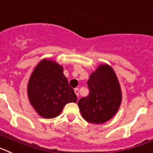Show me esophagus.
<instances>
[{
	"mask_svg": "<svg viewBox=\"0 0 153 153\" xmlns=\"http://www.w3.org/2000/svg\"><path fill=\"white\" fill-rule=\"evenodd\" d=\"M74 91H75V95L78 97V92H79V90H78V88H75V90H74Z\"/></svg>",
	"mask_w": 153,
	"mask_h": 153,
	"instance_id": "obj_1",
	"label": "esophagus"
}]
</instances>
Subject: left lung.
<instances>
[{"label":"left lung","mask_w":153,"mask_h":153,"mask_svg":"<svg viewBox=\"0 0 153 153\" xmlns=\"http://www.w3.org/2000/svg\"><path fill=\"white\" fill-rule=\"evenodd\" d=\"M89 95L78 101L82 118L88 123L102 124L112 118L122 102V90L114 69L102 64L90 75Z\"/></svg>","instance_id":"8db88e82"}]
</instances>
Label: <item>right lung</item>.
I'll use <instances>...</instances> for the list:
<instances>
[{"mask_svg":"<svg viewBox=\"0 0 153 153\" xmlns=\"http://www.w3.org/2000/svg\"><path fill=\"white\" fill-rule=\"evenodd\" d=\"M63 71V66L57 62L44 58L30 75L27 97L33 108L42 118H55L66 104L77 102L76 95Z\"/></svg>","mask_w":153,"mask_h":153,"instance_id":"1","label":"right lung"}]
</instances>
